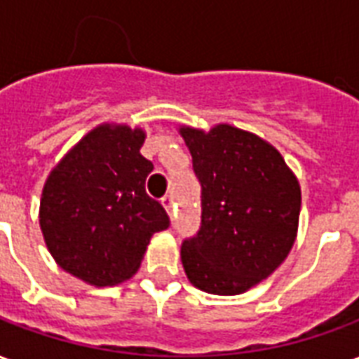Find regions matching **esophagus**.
<instances>
[{
    "instance_id": "34e87169",
    "label": "esophagus",
    "mask_w": 359,
    "mask_h": 359,
    "mask_svg": "<svg viewBox=\"0 0 359 359\" xmlns=\"http://www.w3.org/2000/svg\"><path fill=\"white\" fill-rule=\"evenodd\" d=\"M161 203L167 209V213L172 215V207H175V198H172V194H165L163 198H161Z\"/></svg>"
}]
</instances>
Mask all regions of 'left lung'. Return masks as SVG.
I'll return each mask as SVG.
<instances>
[{"mask_svg":"<svg viewBox=\"0 0 359 359\" xmlns=\"http://www.w3.org/2000/svg\"><path fill=\"white\" fill-rule=\"evenodd\" d=\"M180 135L201 187V224L180 245L182 266L205 293L240 294L291 251L301 187L281 154L253 133L222 123Z\"/></svg>","mask_w":359,"mask_h":359,"instance_id":"1","label":"left lung"}]
</instances>
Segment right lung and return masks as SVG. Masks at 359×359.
I'll list each match as a JSON object with an SVG mask.
<instances>
[{
    "label": "right lung",
    "mask_w": 359,
    "mask_h": 359,
    "mask_svg": "<svg viewBox=\"0 0 359 359\" xmlns=\"http://www.w3.org/2000/svg\"><path fill=\"white\" fill-rule=\"evenodd\" d=\"M144 131L100 126L66 154L45 182L39 226L68 274L97 287L129 280L146 245L169 226L163 205L146 194L150 159Z\"/></svg>",
    "instance_id": "add662e5"
}]
</instances>
